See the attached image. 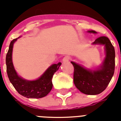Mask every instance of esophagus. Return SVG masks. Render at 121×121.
Wrapping results in <instances>:
<instances>
[{
  "instance_id": "esophagus-1",
  "label": "esophagus",
  "mask_w": 121,
  "mask_h": 121,
  "mask_svg": "<svg viewBox=\"0 0 121 121\" xmlns=\"http://www.w3.org/2000/svg\"><path fill=\"white\" fill-rule=\"evenodd\" d=\"M70 59V57L69 56H65L63 58L62 60H63V62H69Z\"/></svg>"
}]
</instances>
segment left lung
Segmentation results:
<instances>
[{"mask_svg":"<svg viewBox=\"0 0 121 121\" xmlns=\"http://www.w3.org/2000/svg\"><path fill=\"white\" fill-rule=\"evenodd\" d=\"M89 33H96L94 30ZM93 45L105 46L106 56L102 65L96 70H89L73 62V82L76 88L86 95H98L106 88L109 83L115 70V52L113 45L106 36H101L93 42Z\"/></svg>","mask_w":121,"mask_h":121,"instance_id":"8db88e82","label":"left lung"}]
</instances>
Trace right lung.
I'll return each mask as SVG.
<instances>
[{"label": "right lung", "instance_id": "right-lung-1", "mask_svg": "<svg viewBox=\"0 0 121 121\" xmlns=\"http://www.w3.org/2000/svg\"><path fill=\"white\" fill-rule=\"evenodd\" d=\"M18 38L11 41L6 57V71L9 81L19 94L25 97L38 99L46 96L53 86L52 79L53 74L58 70L62 63L59 62L52 65L39 78L35 81H27L22 78L16 73L12 62L13 46Z\"/></svg>", "mask_w": 121, "mask_h": 121}]
</instances>
